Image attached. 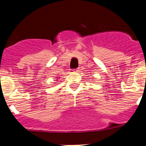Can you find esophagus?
<instances>
[{"instance_id":"esophagus-1","label":"esophagus","mask_w":146,"mask_h":146,"mask_svg":"<svg viewBox=\"0 0 146 146\" xmlns=\"http://www.w3.org/2000/svg\"><path fill=\"white\" fill-rule=\"evenodd\" d=\"M74 72H78V71H79V70H78V69H74Z\"/></svg>"}]
</instances>
